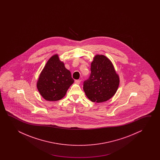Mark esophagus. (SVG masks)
<instances>
[{
	"instance_id": "esophagus-1",
	"label": "esophagus",
	"mask_w": 160,
	"mask_h": 160,
	"mask_svg": "<svg viewBox=\"0 0 160 160\" xmlns=\"http://www.w3.org/2000/svg\"><path fill=\"white\" fill-rule=\"evenodd\" d=\"M81 82V80H75V83H76V84H78V85L80 84Z\"/></svg>"
}]
</instances>
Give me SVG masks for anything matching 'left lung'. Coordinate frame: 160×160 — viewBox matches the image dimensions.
Wrapping results in <instances>:
<instances>
[{"instance_id": "obj_1", "label": "left lung", "mask_w": 160, "mask_h": 160, "mask_svg": "<svg viewBox=\"0 0 160 160\" xmlns=\"http://www.w3.org/2000/svg\"><path fill=\"white\" fill-rule=\"evenodd\" d=\"M119 85V75L112 61L103 55L96 54L91 63V74L84 82L83 90L91 101L102 103L115 95Z\"/></svg>"}]
</instances>
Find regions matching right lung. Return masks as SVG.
Here are the masks:
<instances>
[{"label":"right lung","instance_id":"obj_1","mask_svg":"<svg viewBox=\"0 0 160 160\" xmlns=\"http://www.w3.org/2000/svg\"><path fill=\"white\" fill-rule=\"evenodd\" d=\"M71 72L66 68L57 54L51 56L42 70L37 82L41 96L48 101H57L66 94L74 83Z\"/></svg>","mask_w":160,"mask_h":160}]
</instances>
